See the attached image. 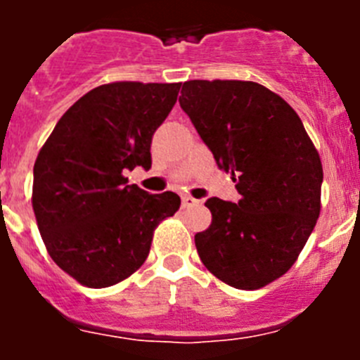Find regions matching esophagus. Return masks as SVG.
<instances>
[{"instance_id":"34e87169","label":"esophagus","mask_w":360,"mask_h":360,"mask_svg":"<svg viewBox=\"0 0 360 360\" xmlns=\"http://www.w3.org/2000/svg\"><path fill=\"white\" fill-rule=\"evenodd\" d=\"M196 203H198V200L193 198V196L189 195L182 196V207H193V205H196Z\"/></svg>"}]
</instances>
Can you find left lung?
Instances as JSON below:
<instances>
[{
    "label": "left lung",
    "mask_w": 360,
    "mask_h": 360,
    "mask_svg": "<svg viewBox=\"0 0 360 360\" xmlns=\"http://www.w3.org/2000/svg\"><path fill=\"white\" fill-rule=\"evenodd\" d=\"M178 101L240 193L236 203L205 202L212 221L195 236L200 259L231 287H265L294 265L316 227L319 153L290 104L257 82L187 81Z\"/></svg>",
    "instance_id": "left-lung-1"
}]
</instances>
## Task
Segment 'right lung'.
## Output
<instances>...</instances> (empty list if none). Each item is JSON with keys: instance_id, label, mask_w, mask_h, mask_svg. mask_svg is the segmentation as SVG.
I'll return each mask as SVG.
<instances>
[{"instance_id": "right-lung-1", "label": "right lung", "mask_w": 360, "mask_h": 360, "mask_svg": "<svg viewBox=\"0 0 360 360\" xmlns=\"http://www.w3.org/2000/svg\"><path fill=\"white\" fill-rule=\"evenodd\" d=\"M180 82H111L82 95L56 124L34 164L32 207L56 265L90 288L129 278L153 232L180 196L128 186L126 171L151 167L153 133L176 103Z\"/></svg>"}]
</instances>
